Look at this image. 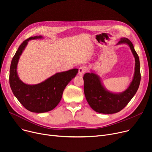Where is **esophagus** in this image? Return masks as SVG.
<instances>
[{
    "mask_svg": "<svg viewBox=\"0 0 152 152\" xmlns=\"http://www.w3.org/2000/svg\"><path fill=\"white\" fill-rule=\"evenodd\" d=\"M86 71V68L84 66H81L79 68V71H78V75L79 76H83Z\"/></svg>",
    "mask_w": 152,
    "mask_h": 152,
    "instance_id": "1",
    "label": "esophagus"
}]
</instances>
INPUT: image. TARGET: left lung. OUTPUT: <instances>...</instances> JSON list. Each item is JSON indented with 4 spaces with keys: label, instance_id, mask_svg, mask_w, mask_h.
I'll list each match as a JSON object with an SVG mask.
<instances>
[{
    "label": "left lung",
    "instance_id": "obj_1",
    "mask_svg": "<svg viewBox=\"0 0 152 152\" xmlns=\"http://www.w3.org/2000/svg\"><path fill=\"white\" fill-rule=\"evenodd\" d=\"M128 45L135 58V69L132 80L128 87L122 92H113L107 89L100 77L91 70L84 75V94L90 107L96 112L103 114H113L123 109L137 92L140 83V61L137 53L130 40L126 37L120 39L116 45Z\"/></svg>",
    "mask_w": 152,
    "mask_h": 152
}]
</instances>
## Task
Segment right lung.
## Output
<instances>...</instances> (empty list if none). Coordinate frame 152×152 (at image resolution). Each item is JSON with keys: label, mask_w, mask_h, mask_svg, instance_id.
<instances>
[{"label": "right lung", "mask_w": 152, "mask_h": 152, "mask_svg": "<svg viewBox=\"0 0 152 152\" xmlns=\"http://www.w3.org/2000/svg\"><path fill=\"white\" fill-rule=\"evenodd\" d=\"M42 36L31 37L19 47L12 58L9 82L11 89L21 104L31 112L42 113L54 109L60 103L64 89L78 73L76 68L57 73L36 84H28L20 79L17 66L20 56L31 40L43 39Z\"/></svg>", "instance_id": "obj_1"}]
</instances>
